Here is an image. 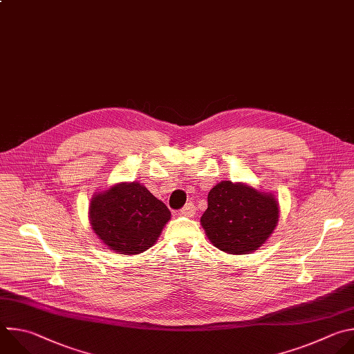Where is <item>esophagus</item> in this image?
I'll return each mask as SVG.
<instances>
[{
	"mask_svg": "<svg viewBox=\"0 0 354 354\" xmlns=\"http://www.w3.org/2000/svg\"><path fill=\"white\" fill-rule=\"evenodd\" d=\"M179 214L183 215V216H193V215L196 214V207H194V204H193V203H187L183 208H180Z\"/></svg>",
	"mask_w": 354,
	"mask_h": 354,
	"instance_id": "obj_1",
	"label": "esophagus"
}]
</instances>
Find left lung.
<instances>
[{
  "label": "left lung",
  "mask_w": 354,
  "mask_h": 354,
  "mask_svg": "<svg viewBox=\"0 0 354 354\" xmlns=\"http://www.w3.org/2000/svg\"><path fill=\"white\" fill-rule=\"evenodd\" d=\"M278 203L242 183L221 182L208 193V208L201 216L212 245L230 254L257 250L277 226Z\"/></svg>",
  "instance_id": "1"
}]
</instances>
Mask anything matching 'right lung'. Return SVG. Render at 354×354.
Returning a JSON list of instances; mask_svg holds the SVG:
<instances>
[{
    "instance_id": "obj_1",
    "label": "right lung",
    "mask_w": 354,
    "mask_h": 354,
    "mask_svg": "<svg viewBox=\"0 0 354 354\" xmlns=\"http://www.w3.org/2000/svg\"><path fill=\"white\" fill-rule=\"evenodd\" d=\"M169 219L168 207L135 182L112 186L90 203L97 236L120 254H139L151 248Z\"/></svg>"
}]
</instances>
